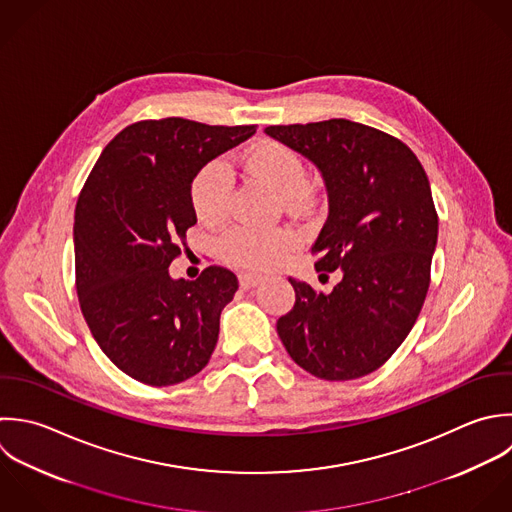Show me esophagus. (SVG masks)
<instances>
[{
	"label": "esophagus",
	"mask_w": 512,
	"mask_h": 512,
	"mask_svg": "<svg viewBox=\"0 0 512 512\" xmlns=\"http://www.w3.org/2000/svg\"><path fill=\"white\" fill-rule=\"evenodd\" d=\"M263 281H265V277H261V275H253V273H241L239 275V285L243 289H253V287L261 285Z\"/></svg>",
	"instance_id": "34e87169"
}]
</instances>
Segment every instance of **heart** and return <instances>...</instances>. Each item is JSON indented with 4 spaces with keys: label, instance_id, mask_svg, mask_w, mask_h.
Wrapping results in <instances>:
<instances>
[{
    "label": "heart",
    "instance_id": "b5f03b06",
    "mask_svg": "<svg viewBox=\"0 0 512 512\" xmlns=\"http://www.w3.org/2000/svg\"><path fill=\"white\" fill-rule=\"evenodd\" d=\"M245 169L271 185L289 201H301L307 195V165L289 145L263 141L245 153ZM233 191V173L221 159L205 163L189 185V201L197 219L205 225H217L227 217ZM297 245L289 229L233 227L221 239V255L235 267L265 271L279 265Z\"/></svg>",
    "mask_w": 512,
    "mask_h": 512
}]
</instances>
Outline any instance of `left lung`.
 Segmentation results:
<instances>
[{"label":"left lung","mask_w":512,"mask_h":512,"mask_svg":"<svg viewBox=\"0 0 512 512\" xmlns=\"http://www.w3.org/2000/svg\"><path fill=\"white\" fill-rule=\"evenodd\" d=\"M265 133L321 171L329 215L311 251L319 273H341L327 295L289 277L295 305L277 333L307 373L365 377L407 339L429 291L439 237L429 177L403 141L349 119L269 125Z\"/></svg>","instance_id":"obj_1"}]
</instances>
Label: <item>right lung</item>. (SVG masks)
I'll use <instances>...</instances> for the list:
<instances>
[{
  "label": "right lung",
  "mask_w": 512,
  "mask_h": 512,
  "mask_svg": "<svg viewBox=\"0 0 512 512\" xmlns=\"http://www.w3.org/2000/svg\"><path fill=\"white\" fill-rule=\"evenodd\" d=\"M255 131L181 117L137 121L107 143L79 193V307L101 351L135 381L177 385L211 359L237 277L211 265L195 281L171 279L169 265L197 223L195 173Z\"/></svg>",
  "instance_id": "1"
}]
</instances>
